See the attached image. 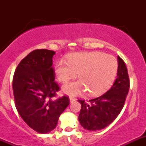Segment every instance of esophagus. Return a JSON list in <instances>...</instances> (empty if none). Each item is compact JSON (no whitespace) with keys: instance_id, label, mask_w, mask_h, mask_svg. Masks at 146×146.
<instances>
[{"instance_id":"obj_1","label":"esophagus","mask_w":146,"mask_h":146,"mask_svg":"<svg viewBox=\"0 0 146 146\" xmlns=\"http://www.w3.org/2000/svg\"><path fill=\"white\" fill-rule=\"evenodd\" d=\"M76 100V98H72V97H70V102H71V103L73 102H75Z\"/></svg>"}]
</instances>
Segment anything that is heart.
I'll list each match as a JSON object with an SVG mask.
<instances>
[{
	"mask_svg": "<svg viewBox=\"0 0 146 146\" xmlns=\"http://www.w3.org/2000/svg\"><path fill=\"white\" fill-rule=\"evenodd\" d=\"M117 70V59L102 52L77 53L70 56L68 61L60 60L55 66L57 79L63 83L76 78L79 73L80 80L63 87L65 93L71 96L87 90L90 95L103 93L113 83Z\"/></svg>",
	"mask_w": 146,
	"mask_h": 146,
	"instance_id": "heart-1",
	"label": "heart"
}]
</instances>
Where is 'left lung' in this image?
<instances>
[{
	"instance_id": "1",
	"label": "left lung",
	"mask_w": 146,
	"mask_h": 146,
	"mask_svg": "<svg viewBox=\"0 0 146 146\" xmlns=\"http://www.w3.org/2000/svg\"><path fill=\"white\" fill-rule=\"evenodd\" d=\"M118 63L117 79L107 92L88 101L78 100L81 104L79 121L87 130L97 131L105 128L118 117L124 106L130 80L126 64L119 56Z\"/></svg>"
}]
</instances>
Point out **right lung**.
<instances>
[{"label": "right lung", "instance_id": "obj_1", "mask_svg": "<svg viewBox=\"0 0 146 146\" xmlns=\"http://www.w3.org/2000/svg\"><path fill=\"white\" fill-rule=\"evenodd\" d=\"M54 51L36 49L17 66L13 79L15 104L24 121L35 131L54 130L58 118L68 106V96L54 100L60 87L53 66Z\"/></svg>", "mask_w": 146, "mask_h": 146}]
</instances>
